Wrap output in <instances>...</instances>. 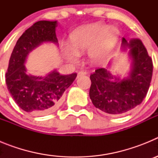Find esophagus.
<instances>
[{
    "mask_svg": "<svg viewBox=\"0 0 158 158\" xmlns=\"http://www.w3.org/2000/svg\"><path fill=\"white\" fill-rule=\"evenodd\" d=\"M86 74H87V72H86V71H80V72H78L77 77H79L83 76V75H86Z\"/></svg>",
    "mask_w": 158,
    "mask_h": 158,
    "instance_id": "obj_1",
    "label": "esophagus"
}]
</instances>
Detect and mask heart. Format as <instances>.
<instances>
[{
  "instance_id": "b5f03b06",
  "label": "heart",
  "mask_w": 158,
  "mask_h": 158,
  "mask_svg": "<svg viewBox=\"0 0 158 158\" xmlns=\"http://www.w3.org/2000/svg\"><path fill=\"white\" fill-rule=\"evenodd\" d=\"M118 31L115 27L102 23L84 25L70 34L73 49L65 48V55L71 62H76L79 54L88 50V57L93 63L105 61L115 47Z\"/></svg>"
}]
</instances>
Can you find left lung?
Returning <instances> with one entry per match:
<instances>
[{
	"instance_id": "left-lung-1",
	"label": "left lung",
	"mask_w": 158,
	"mask_h": 158,
	"mask_svg": "<svg viewBox=\"0 0 158 158\" xmlns=\"http://www.w3.org/2000/svg\"><path fill=\"white\" fill-rule=\"evenodd\" d=\"M128 51L130 69L126 77L114 75L108 67L96 69L90 75L89 96L93 105L107 114L118 115L139 105L147 94L153 73V62L140 40L122 42Z\"/></svg>"
}]
</instances>
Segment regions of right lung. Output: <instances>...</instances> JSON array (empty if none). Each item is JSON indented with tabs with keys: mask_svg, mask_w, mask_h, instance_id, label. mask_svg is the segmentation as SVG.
Returning a JSON list of instances; mask_svg holds the SVG:
<instances>
[{
	"mask_svg": "<svg viewBox=\"0 0 158 158\" xmlns=\"http://www.w3.org/2000/svg\"><path fill=\"white\" fill-rule=\"evenodd\" d=\"M57 26V20L35 23L19 37L11 54L5 75L7 88L16 104L32 115H47L58 108L64 92L77 77V73L62 75L56 69L45 76L27 72L25 63L32 51L43 43L58 46Z\"/></svg>",
	"mask_w": 158,
	"mask_h": 158,
	"instance_id": "obj_1",
	"label": "right lung"
}]
</instances>
